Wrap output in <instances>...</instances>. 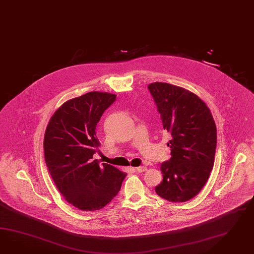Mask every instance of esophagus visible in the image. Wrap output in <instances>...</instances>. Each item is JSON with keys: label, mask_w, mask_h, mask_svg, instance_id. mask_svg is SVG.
Instances as JSON below:
<instances>
[{"label": "esophagus", "mask_w": 254, "mask_h": 254, "mask_svg": "<svg viewBox=\"0 0 254 254\" xmlns=\"http://www.w3.org/2000/svg\"><path fill=\"white\" fill-rule=\"evenodd\" d=\"M136 172H139V173H141V172H144L145 170H146V167H144V166H142V167H138V168H135V169H133Z\"/></svg>", "instance_id": "34e87169"}]
</instances>
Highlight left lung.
Masks as SVG:
<instances>
[{"instance_id": "8db88e82", "label": "left lung", "mask_w": 254, "mask_h": 254, "mask_svg": "<svg viewBox=\"0 0 254 254\" xmlns=\"http://www.w3.org/2000/svg\"><path fill=\"white\" fill-rule=\"evenodd\" d=\"M171 139L170 159L161 164L156 192L169 202H187L208 180L215 162L216 127L208 107L192 92L167 83L148 85Z\"/></svg>"}]
</instances>
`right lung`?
<instances>
[{"label":"right lung","mask_w":254,"mask_h":254,"mask_svg":"<svg viewBox=\"0 0 254 254\" xmlns=\"http://www.w3.org/2000/svg\"><path fill=\"white\" fill-rule=\"evenodd\" d=\"M116 95L89 92L64 102L51 118L44 157L52 180L67 202L83 211L103 208L120 191L126 173L92 160L100 145L96 127Z\"/></svg>","instance_id":"obj_1"}]
</instances>
